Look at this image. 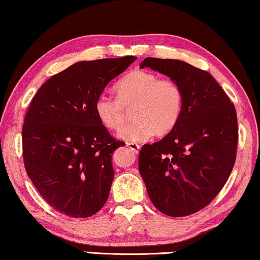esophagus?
I'll list each match as a JSON object with an SVG mask.
<instances>
[{
  "label": "esophagus",
  "instance_id": "34e87169",
  "mask_svg": "<svg viewBox=\"0 0 260 260\" xmlns=\"http://www.w3.org/2000/svg\"><path fill=\"white\" fill-rule=\"evenodd\" d=\"M127 147H128L131 150H133L135 153H138L140 151V146H139V144H136V143L129 142V143H127Z\"/></svg>",
  "mask_w": 260,
  "mask_h": 260
}]
</instances>
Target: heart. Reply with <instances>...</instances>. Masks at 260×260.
I'll return each instance as SVG.
<instances>
[{"instance_id":"b5f03b06","label":"heart","mask_w":260,"mask_h":260,"mask_svg":"<svg viewBox=\"0 0 260 260\" xmlns=\"http://www.w3.org/2000/svg\"><path fill=\"white\" fill-rule=\"evenodd\" d=\"M117 99L101 95L95 101V113L105 128L119 131L126 120V110H132L134 121L119 133L129 142H141L151 135L169 134L181 118L183 91L172 79H159L156 73L134 70L113 87Z\"/></svg>"}]
</instances>
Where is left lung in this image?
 <instances>
[{
    "mask_svg": "<svg viewBox=\"0 0 260 260\" xmlns=\"http://www.w3.org/2000/svg\"><path fill=\"white\" fill-rule=\"evenodd\" d=\"M140 68L178 82L184 100L174 129L141 149L140 174L160 212L170 217L192 214L218 195L235 164V107L209 72L186 61L147 57Z\"/></svg>",
    "mask_w": 260,
    "mask_h": 260,
    "instance_id": "left-lung-1",
    "label": "left lung"
}]
</instances>
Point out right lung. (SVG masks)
Returning a JSON list of instances; mask_svg holds the SVG:
<instances>
[{"mask_svg":"<svg viewBox=\"0 0 260 260\" xmlns=\"http://www.w3.org/2000/svg\"><path fill=\"white\" fill-rule=\"evenodd\" d=\"M136 59L78 61L43 83L23 125L26 172L48 204L73 218L103 208L114 177L112 153L122 147L101 124L95 101Z\"/></svg>","mask_w":260,"mask_h":260,"instance_id":"right-lung-1","label":"right lung"}]
</instances>
